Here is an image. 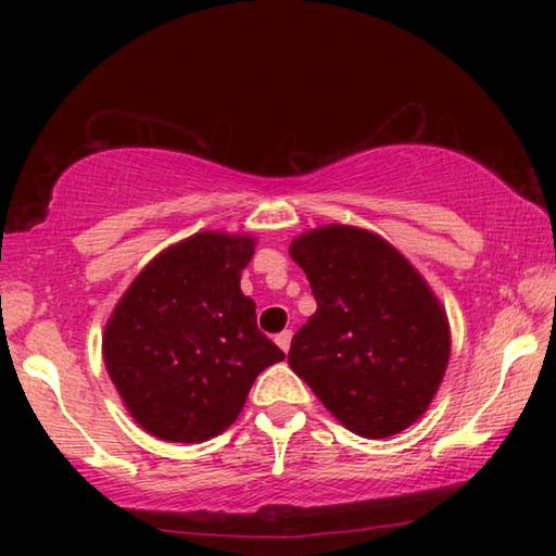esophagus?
Returning a JSON list of instances; mask_svg holds the SVG:
<instances>
[{"mask_svg":"<svg viewBox=\"0 0 556 556\" xmlns=\"http://www.w3.org/2000/svg\"><path fill=\"white\" fill-rule=\"evenodd\" d=\"M275 343L281 348V351L289 353V345H291V331H281V333L275 338Z\"/></svg>","mask_w":556,"mask_h":556,"instance_id":"esophagus-1","label":"esophagus"}]
</instances>
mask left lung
Wrapping results in <instances>:
<instances>
[{
	"instance_id": "obj_1",
	"label": "left lung",
	"mask_w": 556,
	"mask_h": 556,
	"mask_svg": "<svg viewBox=\"0 0 556 556\" xmlns=\"http://www.w3.org/2000/svg\"><path fill=\"white\" fill-rule=\"evenodd\" d=\"M316 314L291 338L289 365L345 429L388 439L429 409L451 328L412 262L378 232L321 225L291 240Z\"/></svg>"
}]
</instances>
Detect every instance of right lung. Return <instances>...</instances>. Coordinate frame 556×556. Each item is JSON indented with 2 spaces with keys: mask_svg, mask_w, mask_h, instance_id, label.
I'll use <instances>...</instances> for the list:
<instances>
[{
  "mask_svg": "<svg viewBox=\"0 0 556 556\" xmlns=\"http://www.w3.org/2000/svg\"><path fill=\"white\" fill-rule=\"evenodd\" d=\"M255 244L242 232H195L159 252L112 308L102 361L152 437L201 444L223 434L257 375L285 361L240 289Z\"/></svg>",
  "mask_w": 556,
  "mask_h": 556,
  "instance_id": "obj_1",
  "label": "right lung"
}]
</instances>
